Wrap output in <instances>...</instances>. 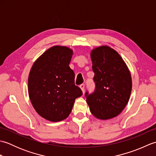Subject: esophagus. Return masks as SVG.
Returning <instances> with one entry per match:
<instances>
[{
  "label": "esophagus",
  "instance_id": "obj_1",
  "mask_svg": "<svg viewBox=\"0 0 156 156\" xmlns=\"http://www.w3.org/2000/svg\"><path fill=\"white\" fill-rule=\"evenodd\" d=\"M80 89L82 90V92H84V84H81L80 86Z\"/></svg>",
  "mask_w": 156,
  "mask_h": 156
}]
</instances>
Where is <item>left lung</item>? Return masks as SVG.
<instances>
[{
    "instance_id": "8db88e82",
    "label": "left lung",
    "mask_w": 156,
    "mask_h": 156,
    "mask_svg": "<svg viewBox=\"0 0 156 156\" xmlns=\"http://www.w3.org/2000/svg\"><path fill=\"white\" fill-rule=\"evenodd\" d=\"M94 73L95 91L86 93L92 115L101 120L117 117L130 98L131 73L121 56L108 45L94 48L90 52Z\"/></svg>"
}]
</instances>
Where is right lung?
<instances>
[{
	"label": "right lung",
	"instance_id": "right-lung-1",
	"mask_svg": "<svg viewBox=\"0 0 156 156\" xmlns=\"http://www.w3.org/2000/svg\"><path fill=\"white\" fill-rule=\"evenodd\" d=\"M72 55L68 47L53 46L36 59L29 72V98L35 111L48 121L66 119L75 99L82 94L74 84V72L69 66Z\"/></svg>",
	"mask_w": 156,
	"mask_h": 156
}]
</instances>
